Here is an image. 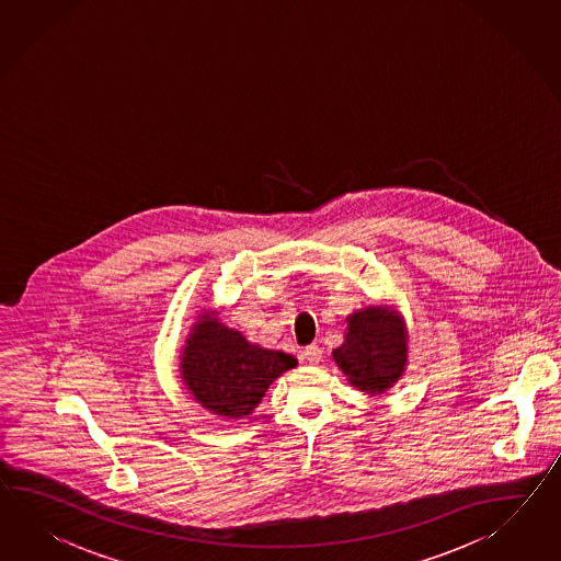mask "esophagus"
Masks as SVG:
<instances>
[{
    "instance_id": "esophagus-1",
    "label": "esophagus",
    "mask_w": 561,
    "mask_h": 561,
    "mask_svg": "<svg viewBox=\"0 0 561 561\" xmlns=\"http://www.w3.org/2000/svg\"><path fill=\"white\" fill-rule=\"evenodd\" d=\"M301 358H304L306 363H310V365H318V363L322 360V351H320L318 344H310V346H306V348L301 351Z\"/></svg>"
}]
</instances>
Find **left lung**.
<instances>
[{
    "label": "left lung",
    "mask_w": 561,
    "mask_h": 561,
    "mask_svg": "<svg viewBox=\"0 0 561 561\" xmlns=\"http://www.w3.org/2000/svg\"><path fill=\"white\" fill-rule=\"evenodd\" d=\"M346 334L332 358L356 389L379 396L391 389L408 365L403 318L385 306H369L346 318Z\"/></svg>",
    "instance_id": "8db88e82"
}]
</instances>
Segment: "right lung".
Returning <instances> with one entry per match:
<instances>
[{"instance_id":"1","label":"right lung","mask_w":561,"mask_h":561,"mask_svg":"<svg viewBox=\"0 0 561 561\" xmlns=\"http://www.w3.org/2000/svg\"><path fill=\"white\" fill-rule=\"evenodd\" d=\"M298 360L282 351L251 344L215 312L198 316L180 356V375L205 410L243 420L261 403L270 385Z\"/></svg>"}]
</instances>
